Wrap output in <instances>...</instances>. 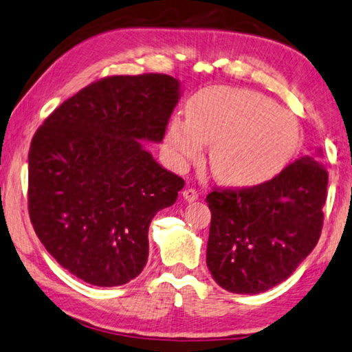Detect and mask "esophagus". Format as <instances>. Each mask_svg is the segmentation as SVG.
Masks as SVG:
<instances>
[{
    "label": "esophagus",
    "mask_w": 352,
    "mask_h": 352,
    "mask_svg": "<svg viewBox=\"0 0 352 352\" xmlns=\"http://www.w3.org/2000/svg\"><path fill=\"white\" fill-rule=\"evenodd\" d=\"M183 199H185L186 202H194L199 199V192L194 190V188H186V190H183Z\"/></svg>",
    "instance_id": "esophagus-1"
}]
</instances>
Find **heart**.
<instances>
[{
    "instance_id": "heart-1",
    "label": "heart",
    "mask_w": 352,
    "mask_h": 352,
    "mask_svg": "<svg viewBox=\"0 0 352 352\" xmlns=\"http://www.w3.org/2000/svg\"><path fill=\"white\" fill-rule=\"evenodd\" d=\"M204 144H213L210 166L232 186H258L289 164L300 145L297 120L259 93L212 87L194 94L186 120L172 118L166 150L185 167L201 158Z\"/></svg>"
}]
</instances>
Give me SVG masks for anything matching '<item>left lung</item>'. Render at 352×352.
Here are the masks:
<instances>
[{
  "label": "left lung",
  "instance_id": "obj_1",
  "mask_svg": "<svg viewBox=\"0 0 352 352\" xmlns=\"http://www.w3.org/2000/svg\"><path fill=\"white\" fill-rule=\"evenodd\" d=\"M318 156H303L262 185L208 194L207 267L223 289L264 292L287 280L311 253L329 182Z\"/></svg>",
  "mask_w": 352,
  "mask_h": 352
}]
</instances>
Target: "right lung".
<instances>
[{"mask_svg":"<svg viewBox=\"0 0 352 352\" xmlns=\"http://www.w3.org/2000/svg\"><path fill=\"white\" fill-rule=\"evenodd\" d=\"M180 99L166 74L112 76L78 91L36 131L28 212L56 262L93 286L126 285L148 259V226L185 180L140 140L158 144Z\"/></svg>","mask_w":352,"mask_h":352,"instance_id":"add662e5","label":"right lung"}]
</instances>
